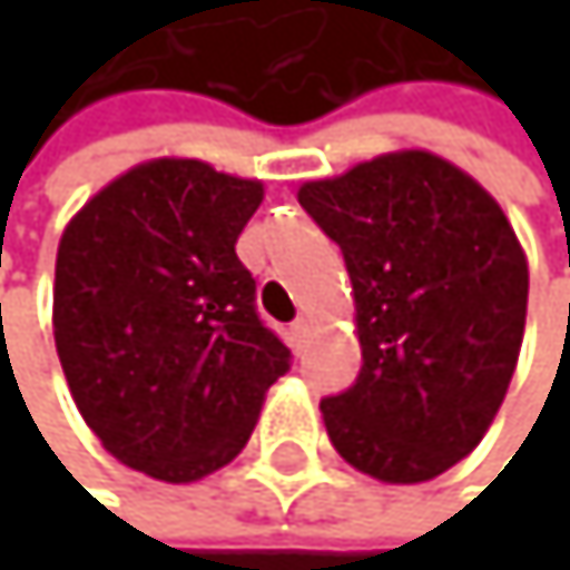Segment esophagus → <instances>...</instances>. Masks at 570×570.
Here are the masks:
<instances>
[{"mask_svg": "<svg viewBox=\"0 0 570 570\" xmlns=\"http://www.w3.org/2000/svg\"><path fill=\"white\" fill-rule=\"evenodd\" d=\"M304 338H307V321H304V317H297V321L291 324V348H294V352H301Z\"/></svg>", "mask_w": 570, "mask_h": 570, "instance_id": "obj_1", "label": "esophagus"}]
</instances>
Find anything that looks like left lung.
Returning <instances> with one entry per match:
<instances>
[{
    "label": "left lung",
    "mask_w": 570,
    "mask_h": 570,
    "mask_svg": "<svg viewBox=\"0 0 570 570\" xmlns=\"http://www.w3.org/2000/svg\"><path fill=\"white\" fill-rule=\"evenodd\" d=\"M345 256L362 368L321 413L380 482H428L482 441L513 380L527 259L502 208L434 153L406 149L297 194Z\"/></svg>",
    "instance_id": "obj_1"
}]
</instances>
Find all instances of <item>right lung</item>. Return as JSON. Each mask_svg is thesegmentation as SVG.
Returning <instances> with one entry per match:
<instances>
[{"label":"right lung","instance_id":"right-lung-1","mask_svg":"<svg viewBox=\"0 0 570 570\" xmlns=\"http://www.w3.org/2000/svg\"><path fill=\"white\" fill-rule=\"evenodd\" d=\"M259 180L153 160L63 228L53 342L85 424L122 465L194 482L246 448L291 348L235 256Z\"/></svg>","mask_w":570,"mask_h":570}]
</instances>
